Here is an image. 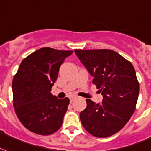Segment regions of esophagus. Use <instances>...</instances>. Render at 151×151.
Listing matches in <instances>:
<instances>
[{
	"label": "esophagus",
	"mask_w": 151,
	"mask_h": 151,
	"mask_svg": "<svg viewBox=\"0 0 151 151\" xmlns=\"http://www.w3.org/2000/svg\"><path fill=\"white\" fill-rule=\"evenodd\" d=\"M75 98H76V96H71L70 98V102H72V101H73Z\"/></svg>",
	"instance_id": "esophagus-1"
}]
</instances>
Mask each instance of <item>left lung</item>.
<instances>
[{
    "instance_id": "8db88e82",
    "label": "left lung",
    "mask_w": 151,
    "mask_h": 151,
    "mask_svg": "<svg viewBox=\"0 0 151 151\" xmlns=\"http://www.w3.org/2000/svg\"><path fill=\"white\" fill-rule=\"evenodd\" d=\"M74 52L94 77L93 84L103 96L99 104L86 99L87 107L81 111V122L93 136H111L126 125L135 110L139 83L134 66L109 49H75Z\"/></svg>"
}]
</instances>
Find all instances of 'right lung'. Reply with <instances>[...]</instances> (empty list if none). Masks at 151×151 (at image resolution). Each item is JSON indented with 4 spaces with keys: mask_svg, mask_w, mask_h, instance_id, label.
Segmentation results:
<instances>
[{
    "mask_svg": "<svg viewBox=\"0 0 151 151\" xmlns=\"http://www.w3.org/2000/svg\"><path fill=\"white\" fill-rule=\"evenodd\" d=\"M72 50L40 48L22 61L12 80L13 107L30 132L49 135L59 129L70 100L58 99L50 91L59 68Z\"/></svg>",
    "mask_w": 151,
    "mask_h": 151,
    "instance_id": "right-lung-1",
    "label": "right lung"
}]
</instances>
